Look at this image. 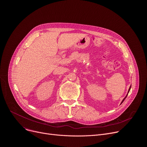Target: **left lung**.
Segmentation results:
<instances>
[{
    "label": "left lung",
    "instance_id": "obj_1",
    "mask_svg": "<svg viewBox=\"0 0 147 147\" xmlns=\"http://www.w3.org/2000/svg\"><path fill=\"white\" fill-rule=\"evenodd\" d=\"M131 86H130V88H129V91H128V93H127V95H126V96H125V98H124V99H123V100H122V102H121V103H123V101H124V99H125V98H126V97H127V95H128V94H129V91H130V88H131Z\"/></svg>",
    "mask_w": 147,
    "mask_h": 147
}]
</instances>
